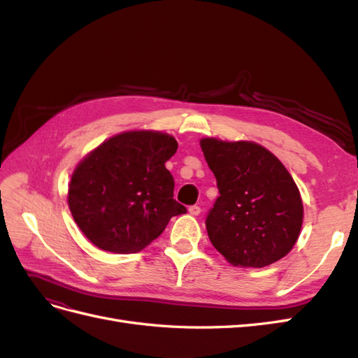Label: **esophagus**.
I'll use <instances>...</instances> for the list:
<instances>
[{
  "instance_id": "1",
  "label": "esophagus",
  "mask_w": 358,
  "mask_h": 358,
  "mask_svg": "<svg viewBox=\"0 0 358 358\" xmlns=\"http://www.w3.org/2000/svg\"><path fill=\"white\" fill-rule=\"evenodd\" d=\"M188 212H189L191 215H194V216H197V215H200L201 209H200V206H197V204H194V206H189V209H188Z\"/></svg>"
}]
</instances>
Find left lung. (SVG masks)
<instances>
[{"mask_svg": "<svg viewBox=\"0 0 358 358\" xmlns=\"http://www.w3.org/2000/svg\"><path fill=\"white\" fill-rule=\"evenodd\" d=\"M220 197L206 216L216 251L233 266L264 267L296 245L303 203L288 170L254 142L201 138Z\"/></svg>", "mask_w": 358, "mask_h": 358, "instance_id": "8db88e82", "label": "left lung"}]
</instances>
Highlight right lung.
Returning <instances> with one entry per match:
<instances>
[{
	"instance_id": "obj_1",
	"label": "right lung",
	"mask_w": 358,
	"mask_h": 358,
	"mask_svg": "<svg viewBox=\"0 0 358 358\" xmlns=\"http://www.w3.org/2000/svg\"><path fill=\"white\" fill-rule=\"evenodd\" d=\"M176 149L169 134L127 131L79 162L69 187V208L96 248L140 252L164 231L171 216L187 213L173 199L175 180L166 169Z\"/></svg>"
}]
</instances>
